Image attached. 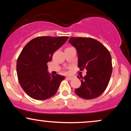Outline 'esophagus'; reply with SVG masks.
<instances>
[{"mask_svg": "<svg viewBox=\"0 0 131 131\" xmlns=\"http://www.w3.org/2000/svg\"><path fill=\"white\" fill-rule=\"evenodd\" d=\"M67 79H69V80H71V79H73V78L72 77V76H67Z\"/></svg>", "mask_w": 131, "mask_h": 131, "instance_id": "34e87169", "label": "esophagus"}]
</instances>
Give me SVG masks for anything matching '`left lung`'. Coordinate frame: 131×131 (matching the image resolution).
<instances>
[{"mask_svg":"<svg viewBox=\"0 0 131 131\" xmlns=\"http://www.w3.org/2000/svg\"><path fill=\"white\" fill-rule=\"evenodd\" d=\"M69 42L77 51L78 67L87 70L84 77L78 76L81 85L75 89V93L84 99L97 98L107 88L112 75L109 51L98 40L90 37H71Z\"/></svg>","mask_w":131,"mask_h":131,"instance_id":"1","label":"left lung"}]
</instances>
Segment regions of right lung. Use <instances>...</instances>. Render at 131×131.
I'll return each mask as SVG.
<instances>
[{"label":"right lung","mask_w":131,"mask_h":131,"mask_svg":"<svg viewBox=\"0 0 131 131\" xmlns=\"http://www.w3.org/2000/svg\"><path fill=\"white\" fill-rule=\"evenodd\" d=\"M68 39V36L37 37L23 48L16 63L18 81L31 98L43 100L54 95L64 76L51 74L47 63Z\"/></svg>","instance_id":"add662e5"}]
</instances>
